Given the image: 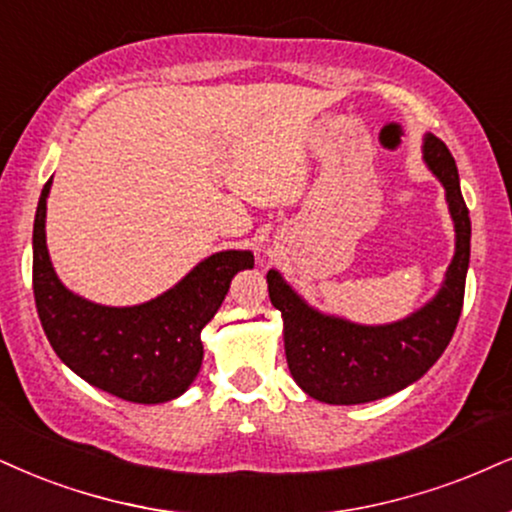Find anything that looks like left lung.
I'll list each match as a JSON object with an SVG mask.
<instances>
[{
  "label": "left lung",
  "instance_id": "obj_1",
  "mask_svg": "<svg viewBox=\"0 0 512 512\" xmlns=\"http://www.w3.org/2000/svg\"><path fill=\"white\" fill-rule=\"evenodd\" d=\"M425 161L446 189L456 256L444 287L418 313L391 325H353L308 308L277 270L268 273L270 301L285 320L289 372L313 399L351 406L396 394L437 363L456 332L470 263V211L460 194L456 161L439 137H425Z\"/></svg>",
  "mask_w": 512,
  "mask_h": 512
}]
</instances>
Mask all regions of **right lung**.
Here are the masks:
<instances>
[{
  "label": "right lung",
  "instance_id": "obj_1",
  "mask_svg": "<svg viewBox=\"0 0 512 512\" xmlns=\"http://www.w3.org/2000/svg\"><path fill=\"white\" fill-rule=\"evenodd\" d=\"M47 180L33 227V292L56 356L92 387L132 403L175 399L204 358L201 330L223 304L237 270L254 268L251 251L208 256L185 280L142 306L111 308L80 299L56 277L44 239Z\"/></svg>",
  "mask_w": 512,
  "mask_h": 512
}]
</instances>
